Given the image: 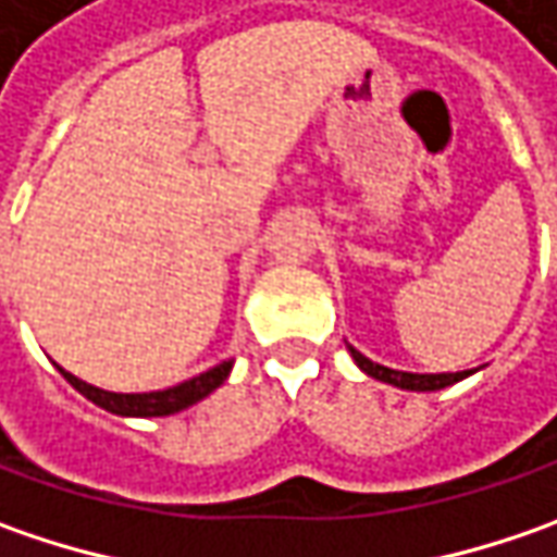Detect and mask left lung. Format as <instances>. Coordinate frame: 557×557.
<instances>
[{
  "label": "left lung",
  "mask_w": 557,
  "mask_h": 557,
  "mask_svg": "<svg viewBox=\"0 0 557 557\" xmlns=\"http://www.w3.org/2000/svg\"><path fill=\"white\" fill-rule=\"evenodd\" d=\"M347 350L354 356V362L362 369V372L374 377V381H384V384H394L399 391H443L449 384H456L461 377H468L471 372H440V374H416V372H396V369H387V366H377L369 356H362L356 347L347 344Z\"/></svg>",
  "instance_id": "obj_1"
}]
</instances>
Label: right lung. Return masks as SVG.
<instances>
[{"instance_id":"add662e5","label":"right lung","mask_w":557,"mask_h":557,"mask_svg":"<svg viewBox=\"0 0 557 557\" xmlns=\"http://www.w3.org/2000/svg\"><path fill=\"white\" fill-rule=\"evenodd\" d=\"M58 372L67 377V384L76 387L86 399H92L96 406L114 412V416H129V418H158V416H173V412H183L188 406L201 403L203 396H210L220 384H223L228 372H232V359L228 362H220L207 372L188 377L176 387H166V391H151V394H111V391H101V387H92L86 381H79L76 374L64 372L58 366Z\"/></svg>"}]
</instances>
